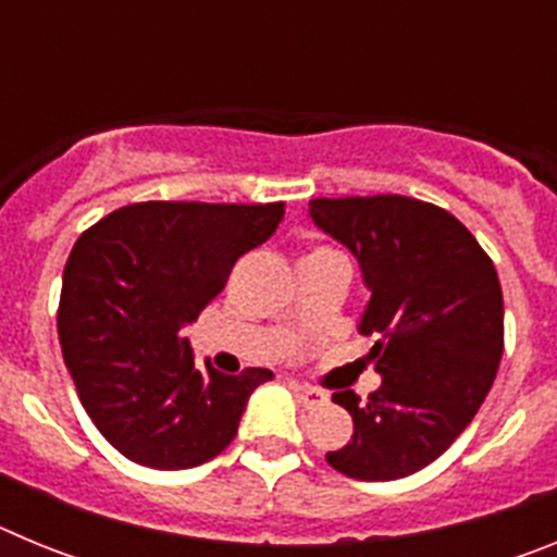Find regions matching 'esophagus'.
Segmentation results:
<instances>
[{"mask_svg":"<svg viewBox=\"0 0 557 557\" xmlns=\"http://www.w3.org/2000/svg\"><path fill=\"white\" fill-rule=\"evenodd\" d=\"M293 391H295V396L301 398L304 407H321L323 401H326V393L318 391V387H312V385H298V382H295Z\"/></svg>","mask_w":557,"mask_h":557,"instance_id":"obj_1","label":"esophagus"}]
</instances>
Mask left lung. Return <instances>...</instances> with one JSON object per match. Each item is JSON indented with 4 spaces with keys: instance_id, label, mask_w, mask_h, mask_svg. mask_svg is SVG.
Masks as SVG:
<instances>
[{
    "instance_id": "left-lung-1",
    "label": "left lung",
    "mask_w": 557,
    "mask_h": 557,
    "mask_svg": "<svg viewBox=\"0 0 557 557\" xmlns=\"http://www.w3.org/2000/svg\"><path fill=\"white\" fill-rule=\"evenodd\" d=\"M309 220L357 259L371 301L359 334L379 391L332 401L354 418V435L326 460L366 482L410 476L457 441L494 385L505 307L494 262L471 231L432 203L376 198L312 200Z\"/></svg>"
}]
</instances>
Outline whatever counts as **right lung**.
Instances as JSON below:
<instances>
[{
    "label": "right lung",
    "instance_id": "1",
    "mask_svg": "<svg viewBox=\"0 0 557 557\" xmlns=\"http://www.w3.org/2000/svg\"><path fill=\"white\" fill-rule=\"evenodd\" d=\"M282 218V203L150 200L81 234L63 268L58 337L81 405L127 460L195 469L234 441L250 393L273 373L198 368L184 329Z\"/></svg>",
    "mask_w": 557,
    "mask_h": 557
}]
</instances>
